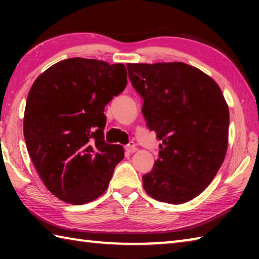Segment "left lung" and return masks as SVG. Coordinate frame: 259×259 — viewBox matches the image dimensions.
Returning <instances> with one entry per match:
<instances>
[{"instance_id": "1", "label": "left lung", "mask_w": 259, "mask_h": 259, "mask_svg": "<svg viewBox=\"0 0 259 259\" xmlns=\"http://www.w3.org/2000/svg\"><path fill=\"white\" fill-rule=\"evenodd\" d=\"M108 63L69 58L38 76L24 115L28 154L43 184L61 201L84 204L107 190L123 147L108 144L104 107L126 83L115 81Z\"/></svg>"}]
</instances>
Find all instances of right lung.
Returning <instances> with one entry per match:
<instances>
[{"label": "right lung", "instance_id": "1", "mask_svg": "<svg viewBox=\"0 0 259 259\" xmlns=\"http://www.w3.org/2000/svg\"><path fill=\"white\" fill-rule=\"evenodd\" d=\"M131 84L142 112L162 140L144 190L160 202L182 204L201 194L216 176L229 144V107L217 83L184 63L142 64Z\"/></svg>", "mask_w": 259, "mask_h": 259}]
</instances>
